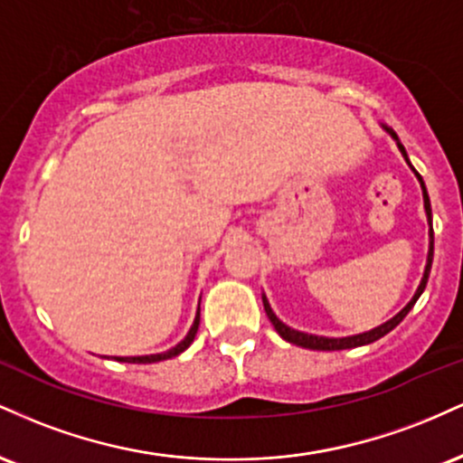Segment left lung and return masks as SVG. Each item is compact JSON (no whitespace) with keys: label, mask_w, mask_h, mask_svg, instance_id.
<instances>
[{"label":"left lung","mask_w":463,"mask_h":463,"mask_svg":"<svg viewBox=\"0 0 463 463\" xmlns=\"http://www.w3.org/2000/svg\"><path fill=\"white\" fill-rule=\"evenodd\" d=\"M385 130H390V128H385ZM390 135L394 137V139L398 141V137L394 135V132L390 130ZM398 150L402 152V156H405V161L409 163V158H407V152H405V147H402L401 143H398ZM409 167H411V163H409ZM411 169H413V167H411ZM413 172H416V169H413ZM416 176H418V180H420V187H422V195H424V209H427V215H429V224H431V202H429L427 187H424V183H422V176H420L418 172H416ZM431 263H433V228H431V248H429L427 269H424L422 283H420L418 291H416V296H413L411 302H409V305H407L405 309H402L401 313H398V316L392 317L390 322L381 324L379 328H372V331H368V333L353 335V337H342V339H335V337H317V335H307V333L294 331V328H289V326H287V324H283V322L279 320V317L274 316L272 307H269V302H268V298H265V296H263V307H265V313H268L269 322L274 324L276 333H279L280 337H283V339H287V342H289V344H296V346L309 348V350H344V348H357V346H365V344H372V342H376V339H381V337H383V335H387V333L392 331V328H396L398 324H401L402 320H405V316H407L409 311H411V307L416 305V300L420 298V294H422V291H424V287H427L429 272H431Z\"/></svg>","instance_id":"left-lung-1"}]
</instances>
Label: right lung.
<instances>
[{"instance_id": "right-lung-1", "label": "right lung", "mask_w": 463, "mask_h": 463, "mask_svg": "<svg viewBox=\"0 0 463 463\" xmlns=\"http://www.w3.org/2000/svg\"><path fill=\"white\" fill-rule=\"evenodd\" d=\"M198 326H200V307H198V316H195V322L194 326H191V331L187 333V337L183 339V342L178 344V346H174L172 350H167V353H161V354H146V357H115L117 361H126V364H154V361H163V359H169V357H176V354L183 353V350H187L191 346V342L195 339V333H198Z\"/></svg>"}]
</instances>
